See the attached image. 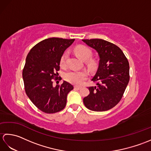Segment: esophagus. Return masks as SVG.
<instances>
[{
	"mask_svg": "<svg viewBox=\"0 0 151 151\" xmlns=\"http://www.w3.org/2000/svg\"><path fill=\"white\" fill-rule=\"evenodd\" d=\"M82 88V87H81V86H75V89H81Z\"/></svg>",
	"mask_w": 151,
	"mask_h": 151,
	"instance_id": "esophagus-1",
	"label": "esophagus"
}]
</instances>
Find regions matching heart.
<instances>
[{
    "instance_id": "obj_1",
    "label": "heart",
    "mask_w": 151,
    "mask_h": 151,
    "mask_svg": "<svg viewBox=\"0 0 151 151\" xmlns=\"http://www.w3.org/2000/svg\"><path fill=\"white\" fill-rule=\"evenodd\" d=\"M75 52L81 60L86 61L90 58L92 55L91 49L84 45H78L75 47ZM67 53L64 52L60 59V65L62 67L65 65V61ZM88 65L90 68H94L96 64L93 61H89ZM88 76V73L85 70H69L64 74V78L66 81L75 85H81L84 82Z\"/></svg>"
}]
</instances>
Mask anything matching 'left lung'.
Returning a JSON list of instances; mask_svg holds the SVG:
<instances>
[{
  "label": "left lung",
  "mask_w": 151,
  "mask_h": 151,
  "mask_svg": "<svg viewBox=\"0 0 151 151\" xmlns=\"http://www.w3.org/2000/svg\"><path fill=\"white\" fill-rule=\"evenodd\" d=\"M98 52L97 71L89 87V94L83 99L86 107L95 111H107L117 105L130 80L129 63L119 47L101 39L82 40Z\"/></svg>",
  "instance_id": "8db88e82"
}]
</instances>
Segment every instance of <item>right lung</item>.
I'll return each instance as SVG.
<instances>
[{
  "mask_svg": "<svg viewBox=\"0 0 151 151\" xmlns=\"http://www.w3.org/2000/svg\"><path fill=\"white\" fill-rule=\"evenodd\" d=\"M75 39L51 37L32 48L22 70L25 92L36 106L46 114H54L65 107L67 96L73 86L66 81L53 86L58 77L61 57Z\"/></svg>",
  "mask_w": 151,
  "mask_h": 151,
  "instance_id": "1",
  "label": "right lung"
}]
</instances>
